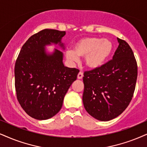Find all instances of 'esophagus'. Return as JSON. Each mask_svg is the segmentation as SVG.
Segmentation results:
<instances>
[{"mask_svg":"<svg viewBox=\"0 0 147 147\" xmlns=\"http://www.w3.org/2000/svg\"><path fill=\"white\" fill-rule=\"evenodd\" d=\"M83 72H79V74H78V75H77V78L79 79H81L83 78Z\"/></svg>","mask_w":147,"mask_h":147,"instance_id":"obj_1","label":"esophagus"}]
</instances>
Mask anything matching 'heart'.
Instances as JSON below:
<instances>
[{
	"mask_svg": "<svg viewBox=\"0 0 147 147\" xmlns=\"http://www.w3.org/2000/svg\"><path fill=\"white\" fill-rule=\"evenodd\" d=\"M113 42L109 39L97 37H85L73 45V51L66 52L70 61H77L78 57H85V64L90 69H98L106 64L112 54Z\"/></svg>",
	"mask_w": 147,
	"mask_h": 147,
	"instance_id": "heart-1",
	"label": "heart"
}]
</instances>
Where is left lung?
Returning <instances> with one entry per match:
<instances>
[{"label": "left lung", "instance_id": "obj_1", "mask_svg": "<svg viewBox=\"0 0 147 147\" xmlns=\"http://www.w3.org/2000/svg\"><path fill=\"white\" fill-rule=\"evenodd\" d=\"M117 40L113 60L83 74V105L91 116L102 121L113 119L125 110L136 83L138 67L132 49L125 40Z\"/></svg>", "mask_w": 147, "mask_h": 147}]
</instances>
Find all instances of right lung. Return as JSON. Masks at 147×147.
<instances>
[{
	"mask_svg": "<svg viewBox=\"0 0 147 147\" xmlns=\"http://www.w3.org/2000/svg\"><path fill=\"white\" fill-rule=\"evenodd\" d=\"M65 31L45 29L31 36L22 46L15 65V87L18 102L31 117L51 118L60 111L63 100L79 70L64 66L63 53L50 54L45 45L58 44Z\"/></svg>",
	"mask_w": 147,
	"mask_h": 147,
	"instance_id": "right-lung-1",
	"label": "right lung"
}]
</instances>
